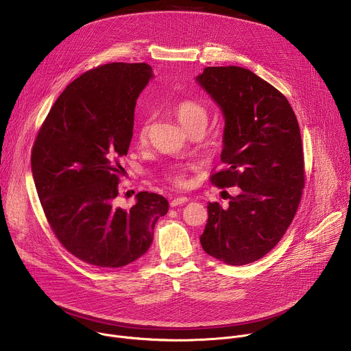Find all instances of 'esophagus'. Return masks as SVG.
I'll return each instance as SVG.
<instances>
[{
    "label": "esophagus",
    "instance_id": "1",
    "mask_svg": "<svg viewBox=\"0 0 351 351\" xmlns=\"http://www.w3.org/2000/svg\"><path fill=\"white\" fill-rule=\"evenodd\" d=\"M187 202H189L187 197H176V198H173L172 202H171V207H178V206H182V204H184Z\"/></svg>",
    "mask_w": 351,
    "mask_h": 351
}]
</instances>
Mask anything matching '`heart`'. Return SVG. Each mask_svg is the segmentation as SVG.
Instances as JSON below:
<instances>
[{"label": "heart", "mask_w": 351, "mask_h": 351, "mask_svg": "<svg viewBox=\"0 0 351 351\" xmlns=\"http://www.w3.org/2000/svg\"><path fill=\"white\" fill-rule=\"evenodd\" d=\"M173 111H175L178 121L189 132L195 128L206 129L208 119H210V114H208L207 108L203 104L194 101V99H182V101H179L175 106ZM149 129H152V119L147 118L138 130V138L141 141L148 137ZM190 169H191L190 165H179V164L172 165L167 169L165 179L176 187H184V186H187V182H189L187 173Z\"/></svg>", "instance_id": "1"}]
</instances>
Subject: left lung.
<instances>
[{"label":"left lung","mask_w":351,"mask_h":351,"mask_svg":"<svg viewBox=\"0 0 351 351\" xmlns=\"http://www.w3.org/2000/svg\"><path fill=\"white\" fill-rule=\"evenodd\" d=\"M225 117L223 169L217 187L239 186L229 208L208 204L204 252L229 265L268 254L290 226L304 189V154L295 114L272 84L240 66H207L197 76Z\"/></svg>","instance_id":"obj_1"}]
</instances>
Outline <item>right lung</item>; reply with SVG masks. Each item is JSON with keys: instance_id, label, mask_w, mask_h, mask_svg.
<instances>
[{"instance_id": "1", "label": "right lung", "mask_w": 351, "mask_h": 351, "mask_svg": "<svg viewBox=\"0 0 351 351\" xmlns=\"http://www.w3.org/2000/svg\"><path fill=\"white\" fill-rule=\"evenodd\" d=\"M152 66L112 62L84 72L57 98L32 148V172L44 215L76 258L121 268L153 243L167 198L136 194L129 210L115 207L121 157L133 136L136 99Z\"/></svg>"}]
</instances>
